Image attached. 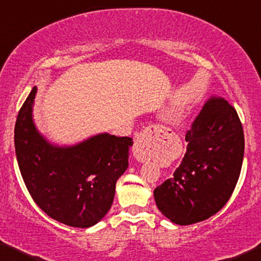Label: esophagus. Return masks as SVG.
<instances>
[{
	"label": "esophagus",
	"instance_id": "34e87169",
	"mask_svg": "<svg viewBox=\"0 0 261 261\" xmlns=\"http://www.w3.org/2000/svg\"><path fill=\"white\" fill-rule=\"evenodd\" d=\"M146 136L141 134L137 136L136 139L135 146H134V155L138 162L144 163L149 158V153H147V145H146Z\"/></svg>",
	"mask_w": 261,
	"mask_h": 261
}]
</instances>
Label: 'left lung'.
Listing matches in <instances>:
<instances>
[{"label": "left lung", "mask_w": 261, "mask_h": 261, "mask_svg": "<svg viewBox=\"0 0 261 261\" xmlns=\"http://www.w3.org/2000/svg\"><path fill=\"white\" fill-rule=\"evenodd\" d=\"M186 153L173 177L154 189L163 215L177 225L206 220L234 191L244 159V130L236 109L212 97L186 132Z\"/></svg>", "instance_id": "left-lung-1"}]
</instances>
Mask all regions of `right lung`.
Segmentation results:
<instances>
[{
  "label": "right lung",
  "mask_w": 261,
  "mask_h": 261,
  "mask_svg": "<svg viewBox=\"0 0 261 261\" xmlns=\"http://www.w3.org/2000/svg\"><path fill=\"white\" fill-rule=\"evenodd\" d=\"M34 87L15 124V152L30 196L50 218L72 227L102 220L116 181L129 166L132 138L99 134L72 146L49 143L35 126Z\"/></svg>",
  "instance_id": "1"
}]
</instances>
